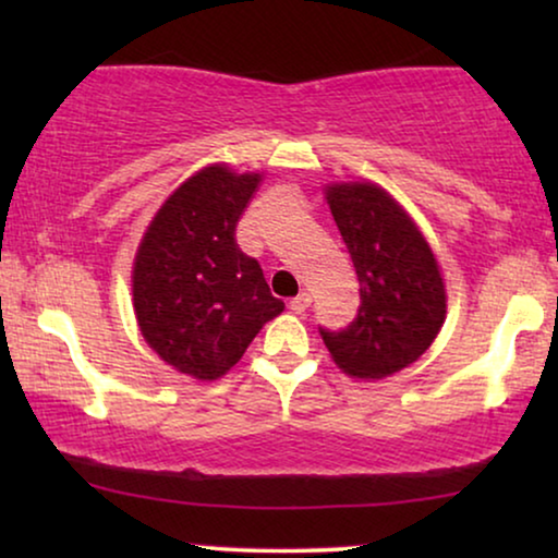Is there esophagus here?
<instances>
[{"label": "esophagus", "mask_w": 558, "mask_h": 558, "mask_svg": "<svg viewBox=\"0 0 558 558\" xmlns=\"http://www.w3.org/2000/svg\"><path fill=\"white\" fill-rule=\"evenodd\" d=\"M307 307H310V294H307V292L296 294L294 300H289V310L296 312V315H302V312L307 310Z\"/></svg>", "instance_id": "esophagus-1"}]
</instances>
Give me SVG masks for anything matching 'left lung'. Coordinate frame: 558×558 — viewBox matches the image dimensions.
Wrapping results in <instances>:
<instances>
[{
	"label": "left lung",
	"instance_id": "obj_1",
	"mask_svg": "<svg viewBox=\"0 0 558 558\" xmlns=\"http://www.w3.org/2000/svg\"><path fill=\"white\" fill-rule=\"evenodd\" d=\"M327 203L353 258L361 307L348 327H319V335L350 376H393L432 345L445 323L447 294L437 258L386 190L371 182L332 185Z\"/></svg>",
	"mask_w": 558,
	"mask_h": 558
}]
</instances>
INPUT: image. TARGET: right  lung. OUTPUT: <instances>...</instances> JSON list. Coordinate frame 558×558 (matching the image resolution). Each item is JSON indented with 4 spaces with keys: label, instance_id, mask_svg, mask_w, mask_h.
Segmentation results:
<instances>
[{
    "label": "right lung",
    "instance_id": "add662e5",
    "mask_svg": "<svg viewBox=\"0 0 558 558\" xmlns=\"http://www.w3.org/2000/svg\"><path fill=\"white\" fill-rule=\"evenodd\" d=\"M258 174L205 167L167 197L134 262V312L149 348L197 380L233 368L284 310L262 264L235 243Z\"/></svg>",
    "mask_w": 558,
    "mask_h": 558
}]
</instances>
